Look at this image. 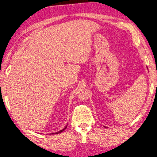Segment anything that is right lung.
Masks as SVG:
<instances>
[{"label":"right lung","mask_w":157,"mask_h":157,"mask_svg":"<svg viewBox=\"0 0 157 157\" xmlns=\"http://www.w3.org/2000/svg\"><path fill=\"white\" fill-rule=\"evenodd\" d=\"M67 126H66V127H65V128H63V129H62V130L59 131V132H56V133H52V134H51V135H54V134H59V133L62 132H63V130H64V129H65L66 128H67Z\"/></svg>","instance_id":"add662e5"}]
</instances>
